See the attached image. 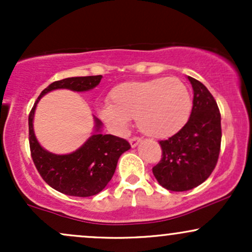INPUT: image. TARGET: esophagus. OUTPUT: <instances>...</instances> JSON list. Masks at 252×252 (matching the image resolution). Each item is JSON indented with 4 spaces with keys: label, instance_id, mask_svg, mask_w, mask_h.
I'll return each instance as SVG.
<instances>
[{
    "label": "esophagus",
    "instance_id": "obj_1",
    "mask_svg": "<svg viewBox=\"0 0 252 252\" xmlns=\"http://www.w3.org/2000/svg\"><path fill=\"white\" fill-rule=\"evenodd\" d=\"M141 141H142V140H141L140 137H131V138H129V143H130V146L132 147V148L137 146V144L140 143Z\"/></svg>",
    "mask_w": 252,
    "mask_h": 252
}]
</instances>
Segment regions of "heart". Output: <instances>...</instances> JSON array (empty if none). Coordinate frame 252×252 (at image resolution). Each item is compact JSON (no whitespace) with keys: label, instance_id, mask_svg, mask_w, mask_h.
I'll list each match as a JSON object with an SVG mask.
<instances>
[{"label":"heart","instance_id":"1","mask_svg":"<svg viewBox=\"0 0 252 252\" xmlns=\"http://www.w3.org/2000/svg\"><path fill=\"white\" fill-rule=\"evenodd\" d=\"M109 99L110 105L102 110L106 123L124 130L136 117L138 129L154 138H167L180 131L192 110L189 90L172 77L118 84Z\"/></svg>","mask_w":252,"mask_h":252}]
</instances>
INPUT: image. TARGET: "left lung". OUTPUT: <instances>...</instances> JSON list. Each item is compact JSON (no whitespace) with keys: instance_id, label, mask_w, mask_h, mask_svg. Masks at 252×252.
I'll return each mask as SVG.
<instances>
[{"instance_id":"left-lung-1","label":"left lung","mask_w":252,"mask_h":252,"mask_svg":"<svg viewBox=\"0 0 252 252\" xmlns=\"http://www.w3.org/2000/svg\"><path fill=\"white\" fill-rule=\"evenodd\" d=\"M192 84L193 108L180 131L160 141L162 155L153 174L161 186L184 192L202 184L216 168L220 153V112L204 84L189 77Z\"/></svg>"}]
</instances>
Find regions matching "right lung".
<instances>
[{
    "instance_id": "obj_1",
    "label": "right lung",
    "mask_w": 252,
    "mask_h": 252,
    "mask_svg": "<svg viewBox=\"0 0 252 252\" xmlns=\"http://www.w3.org/2000/svg\"><path fill=\"white\" fill-rule=\"evenodd\" d=\"M102 78V76H88L57 80L40 94L30 112V148L33 162L45 182L63 194L83 198L98 194L111 180L118 158L130 149V144L117 136L100 134L102 123L96 118V132L79 149L67 155L52 154L40 146L34 135V111L40 98L52 90L88 91L96 88Z\"/></svg>"
}]
</instances>
